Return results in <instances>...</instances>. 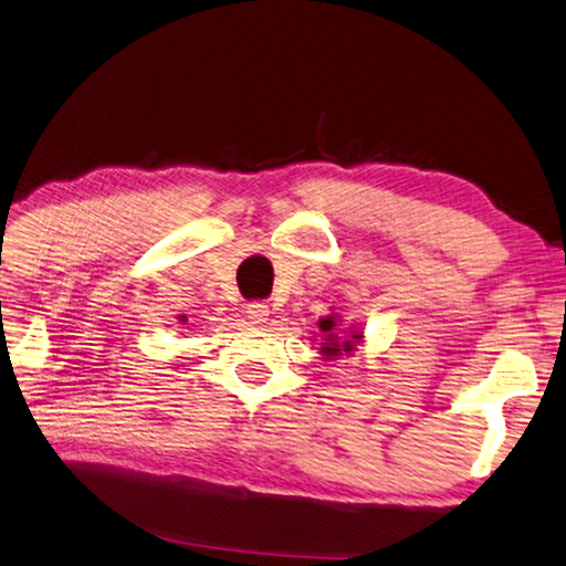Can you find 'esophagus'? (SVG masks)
Segmentation results:
<instances>
[{"instance_id":"1","label":"esophagus","mask_w":566,"mask_h":566,"mask_svg":"<svg viewBox=\"0 0 566 566\" xmlns=\"http://www.w3.org/2000/svg\"><path fill=\"white\" fill-rule=\"evenodd\" d=\"M245 313H248L250 324H253V326H263L265 321H268V316H271V306H268V303L255 301V303H250Z\"/></svg>"}]
</instances>
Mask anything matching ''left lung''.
<instances>
[{
    "instance_id": "obj_1",
    "label": "left lung",
    "mask_w": 566,
    "mask_h": 566,
    "mask_svg": "<svg viewBox=\"0 0 566 566\" xmlns=\"http://www.w3.org/2000/svg\"><path fill=\"white\" fill-rule=\"evenodd\" d=\"M318 328L324 338H321V354L326 359H334L338 354H349L354 352V346L361 342V332H352V336H338V316H324L318 321Z\"/></svg>"
}]
</instances>
